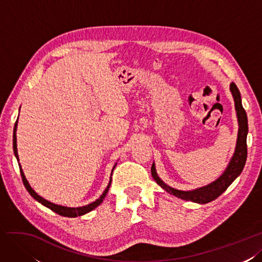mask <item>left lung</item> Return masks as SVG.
<instances>
[{"instance_id": "8db88e82", "label": "left lung", "mask_w": 262, "mask_h": 262, "mask_svg": "<svg viewBox=\"0 0 262 262\" xmlns=\"http://www.w3.org/2000/svg\"><path fill=\"white\" fill-rule=\"evenodd\" d=\"M230 91L234 96L235 107H236L238 123H239V129H238V137H237L235 154L233 156V158H231L227 169L225 170V172H224L217 180L206 186H203V188H200L193 191H180V190H176L173 188H170L169 185L162 182L159 179V177L157 176L155 163H152L151 176L154 178V180L168 193L185 201H192V202H195V203L205 204V203H208V202L214 201L215 199H217L221 194H223L227 190L228 186L233 183L235 179L242 173V171L245 167L246 160H247L248 119H247V114H246V111L244 110L243 104H242L241 92H239V90L234 82H231L230 83Z\"/></svg>"}]
</instances>
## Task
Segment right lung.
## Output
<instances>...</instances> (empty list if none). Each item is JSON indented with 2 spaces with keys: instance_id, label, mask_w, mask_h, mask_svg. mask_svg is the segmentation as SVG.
<instances>
[{
  "instance_id": "obj_1",
  "label": "right lung",
  "mask_w": 262,
  "mask_h": 262,
  "mask_svg": "<svg viewBox=\"0 0 262 262\" xmlns=\"http://www.w3.org/2000/svg\"><path fill=\"white\" fill-rule=\"evenodd\" d=\"M16 127H17V121H16V123H15V126H14V133H13V150H14L15 157H16V159H17V161H18L17 147H16ZM18 166H19V172H20L21 180H23V183H24V185H25L26 190L28 191V193L31 194V195H32L36 201H38L39 203H41L42 205H45L46 207L50 208V210H51L52 212H55V213H57V214H59V215H61V216H66V217H77V216L84 215V214H86V213H89V212H91L92 210H94L95 207H98V206L102 203V202H103L104 198L106 196V194H107L108 189H110V185H111V181H112V180H110V183H108V185H107V188L105 189V191H104L102 195H101L98 200H96L95 202H93V203L89 204V205H85V206H81V207H67V206H61V205H57V204H54V203H50V202H48L47 200H45V199H42L41 196H39L38 194H37V193L31 188V185H29V183L27 182L26 178H25V176H24L23 170H21V168H20V164H18ZM114 168H115V167H114Z\"/></svg>"
}]
</instances>
